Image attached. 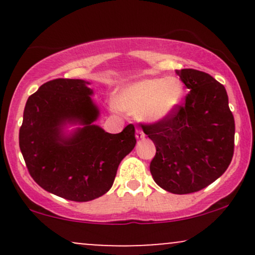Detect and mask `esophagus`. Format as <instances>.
Returning a JSON list of instances; mask_svg holds the SVG:
<instances>
[{
  "mask_svg": "<svg viewBox=\"0 0 255 255\" xmlns=\"http://www.w3.org/2000/svg\"><path fill=\"white\" fill-rule=\"evenodd\" d=\"M135 137L137 140H141V139H144L145 137V134H144V131H142L141 129H136L135 130Z\"/></svg>",
  "mask_w": 255,
  "mask_h": 255,
  "instance_id": "esophagus-1",
  "label": "esophagus"
}]
</instances>
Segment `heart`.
Here are the masks:
<instances>
[{"instance_id": "b5f03b06", "label": "heart", "mask_w": 255, "mask_h": 255, "mask_svg": "<svg viewBox=\"0 0 255 255\" xmlns=\"http://www.w3.org/2000/svg\"><path fill=\"white\" fill-rule=\"evenodd\" d=\"M182 97V86L174 78L144 79L130 85L118 99L121 110L139 115L145 122L168 118Z\"/></svg>"}]
</instances>
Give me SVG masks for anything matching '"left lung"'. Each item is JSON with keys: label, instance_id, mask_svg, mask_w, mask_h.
Listing matches in <instances>:
<instances>
[{"label": "left lung", "instance_id": "8db88e82", "mask_svg": "<svg viewBox=\"0 0 255 255\" xmlns=\"http://www.w3.org/2000/svg\"><path fill=\"white\" fill-rule=\"evenodd\" d=\"M189 90L168 118L142 130L156 146L150 171L154 182L174 194L205 188L224 174L234 154L235 121L225 87L205 72L176 71Z\"/></svg>", "mask_w": 255, "mask_h": 255}]
</instances>
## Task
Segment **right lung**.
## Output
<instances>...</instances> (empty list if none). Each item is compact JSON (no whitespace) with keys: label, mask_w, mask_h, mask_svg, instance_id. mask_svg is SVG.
<instances>
[{"label":"right lung","mask_w":255,"mask_h":255,"mask_svg":"<svg viewBox=\"0 0 255 255\" xmlns=\"http://www.w3.org/2000/svg\"><path fill=\"white\" fill-rule=\"evenodd\" d=\"M89 84L80 79L43 84L26 102L19 130L20 150L32 178L46 192L80 203L109 191L120 163L136 144L133 125L118 134L93 125L99 110ZM67 123L84 127L66 134Z\"/></svg>","instance_id":"right-lung-1"}]
</instances>
